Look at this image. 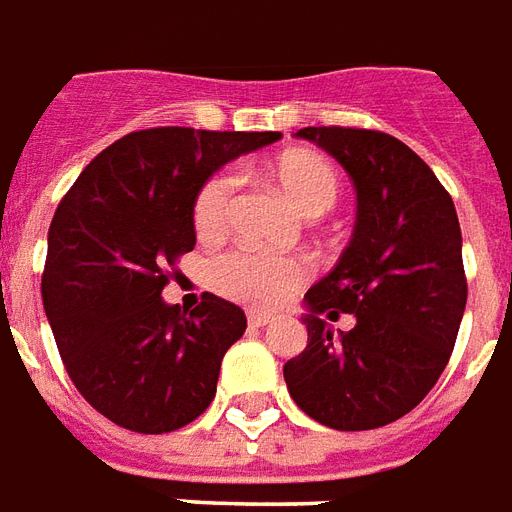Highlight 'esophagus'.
<instances>
[{
    "label": "esophagus",
    "instance_id": "34e87169",
    "mask_svg": "<svg viewBox=\"0 0 512 512\" xmlns=\"http://www.w3.org/2000/svg\"><path fill=\"white\" fill-rule=\"evenodd\" d=\"M246 320L252 328H266V325L274 323V314H263V312H249L246 314Z\"/></svg>",
    "mask_w": 512,
    "mask_h": 512
}]
</instances>
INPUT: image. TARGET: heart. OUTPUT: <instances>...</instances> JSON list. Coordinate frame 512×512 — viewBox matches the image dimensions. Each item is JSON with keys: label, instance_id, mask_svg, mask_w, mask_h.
<instances>
[{"label": "heart", "instance_id": "b5f03b06", "mask_svg": "<svg viewBox=\"0 0 512 512\" xmlns=\"http://www.w3.org/2000/svg\"><path fill=\"white\" fill-rule=\"evenodd\" d=\"M271 176L285 189V195L304 217H323L325 211L336 206L342 195V176L331 162L309 154V151H287L271 165ZM236 173L219 170L200 187L192 222L195 233L203 241H214L222 236L233 206L236 192ZM306 276L301 260L282 255H268L252 246H238L211 263L208 282L225 298H233L246 306H274L285 295H290Z\"/></svg>", "mask_w": 512, "mask_h": 512}]
</instances>
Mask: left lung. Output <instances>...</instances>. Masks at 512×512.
<instances>
[{
    "label": "left lung",
    "instance_id": "1",
    "mask_svg": "<svg viewBox=\"0 0 512 512\" xmlns=\"http://www.w3.org/2000/svg\"><path fill=\"white\" fill-rule=\"evenodd\" d=\"M350 173L355 230L328 276L304 295L309 342L285 363L287 391L323 426L366 431L415 410L448 366L467 306L461 227L448 189L399 138L304 127ZM342 311L356 317L333 334Z\"/></svg>",
    "mask_w": 512,
    "mask_h": 512
}]
</instances>
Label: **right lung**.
Here are the masks:
<instances>
[{"instance_id":"1","label":"right lung","mask_w":512,"mask_h":512,"mask_svg":"<svg viewBox=\"0 0 512 512\" xmlns=\"http://www.w3.org/2000/svg\"><path fill=\"white\" fill-rule=\"evenodd\" d=\"M282 132L154 127L100 151L56 208L43 306L73 385L121 429L165 434L206 412L246 317L206 293L187 314L162 301L195 249L192 206L225 162Z\"/></svg>"}]
</instances>
